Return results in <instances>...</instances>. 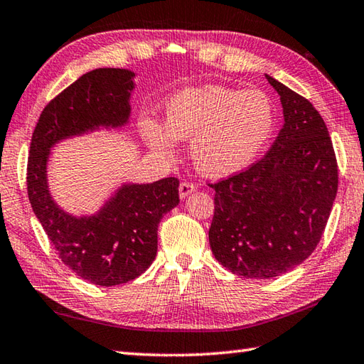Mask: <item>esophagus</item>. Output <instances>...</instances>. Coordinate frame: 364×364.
Returning a JSON list of instances; mask_svg holds the SVG:
<instances>
[{
  "instance_id": "esophagus-1",
  "label": "esophagus",
  "mask_w": 364,
  "mask_h": 364,
  "mask_svg": "<svg viewBox=\"0 0 364 364\" xmlns=\"http://www.w3.org/2000/svg\"><path fill=\"white\" fill-rule=\"evenodd\" d=\"M197 189V186L194 183H191V181H183L181 184H180V197L181 198H186L189 194H192V192H194Z\"/></svg>"
}]
</instances>
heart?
Instances as JSON below:
<instances>
[{"label": "heart", "instance_id": "b5f03b06", "mask_svg": "<svg viewBox=\"0 0 364 364\" xmlns=\"http://www.w3.org/2000/svg\"><path fill=\"white\" fill-rule=\"evenodd\" d=\"M276 126L274 104L260 90L205 85L175 92L164 104V127L145 119L148 145L170 154L191 140V159L205 176L224 178L251 166Z\"/></svg>", "mask_w": 364, "mask_h": 364}]
</instances>
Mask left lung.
Returning a JSON list of instances; mask_svg holds the SVG:
<instances>
[{
    "label": "left lung",
    "mask_w": 364,
    "mask_h": 364,
    "mask_svg": "<svg viewBox=\"0 0 364 364\" xmlns=\"http://www.w3.org/2000/svg\"><path fill=\"white\" fill-rule=\"evenodd\" d=\"M284 126L265 158L210 186L213 255L233 274L272 279L314 252L338 192V162L323 118L308 99L265 75Z\"/></svg>",
    "instance_id": "obj_1"
}]
</instances>
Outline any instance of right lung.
<instances>
[{"mask_svg": "<svg viewBox=\"0 0 364 364\" xmlns=\"http://www.w3.org/2000/svg\"><path fill=\"white\" fill-rule=\"evenodd\" d=\"M134 77L129 69L99 68L77 78L42 110L28 158V197L61 262L104 287L129 282L151 265L161 219L180 203V181L123 183L95 215L74 216L50 194L47 166L60 141L129 123Z\"/></svg>", "mask_w": 364, "mask_h": 364, "instance_id": "right-lung-1", "label": "right lung"}]
</instances>
